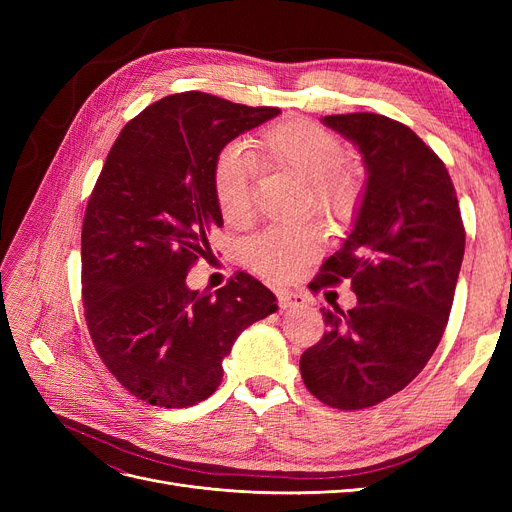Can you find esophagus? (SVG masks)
Returning <instances> with one entry per match:
<instances>
[{
    "mask_svg": "<svg viewBox=\"0 0 512 512\" xmlns=\"http://www.w3.org/2000/svg\"><path fill=\"white\" fill-rule=\"evenodd\" d=\"M277 297H280V307L282 309L307 305V297H303V294H299V292H280Z\"/></svg>",
    "mask_w": 512,
    "mask_h": 512,
    "instance_id": "esophagus-1",
    "label": "esophagus"
}]
</instances>
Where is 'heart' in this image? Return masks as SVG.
Masks as SVG:
<instances>
[{"mask_svg": "<svg viewBox=\"0 0 512 512\" xmlns=\"http://www.w3.org/2000/svg\"><path fill=\"white\" fill-rule=\"evenodd\" d=\"M260 158L305 181L309 205L316 211L344 218L359 198L361 177L344 162V147L329 130L307 119H286L258 138ZM213 192L222 218L243 224L252 218L250 162L237 149H226L213 170ZM324 247L320 226L267 228L250 243V265L275 282L290 280Z\"/></svg>", "mask_w": 512, "mask_h": 512, "instance_id": "b5f03b06", "label": "heart"}]
</instances>
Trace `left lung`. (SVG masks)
Instances as JSON below:
<instances>
[{
    "mask_svg": "<svg viewBox=\"0 0 512 512\" xmlns=\"http://www.w3.org/2000/svg\"><path fill=\"white\" fill-rule=\"evenodd\" d=\"M359 149L365 188L342 247L318 284L350 277L356 305L320 309L329 331L301 356V376L337 410L376 406L408 386L436 352L466 250L444 162L408 126L376 113L322 117Z\"/></svg>",
    "mask_w": 512,
    "mask_h": 512,
    "instance_id": "8db88e82",
    "label": "left lung"
}]
</instances>
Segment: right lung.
<instances>
[{"mask_svg":"<svg viewBox=\"0 0 512 512\" xmlns=\"http://www.w3.org/2000/svg\"><path fill=\"white\" fill-rule=\"evenodd\" d=\"M280 113L183 91L147 106L108 151L81 235L85 320L108 371L151 406L213 395L235 339L277 312L247 273L215 292L185 277L224 224L213 192L222 149Z\"/></svg>","mask_w":512,"mask_h":512,"instance_id":"right-lung-1","label":"right lung"}]
</instances>
